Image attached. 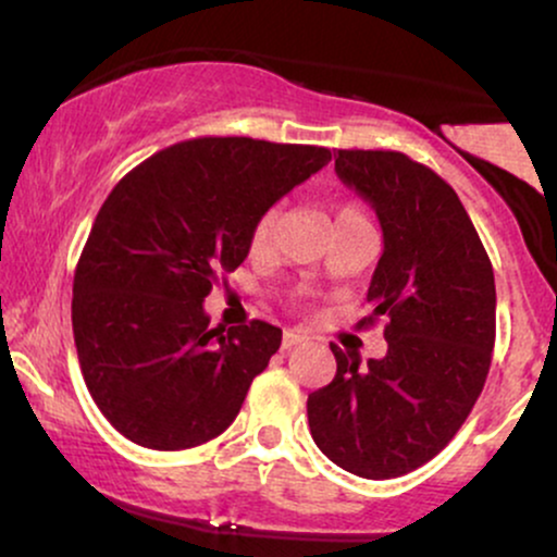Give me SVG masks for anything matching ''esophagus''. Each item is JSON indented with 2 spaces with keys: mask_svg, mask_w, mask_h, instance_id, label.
Masks as SVG:
<instances>
[{
  "mask_svg": "<svg viewBox=\"0 0 557 557\" xmlns=\"http://www.w3.org/2000/svg\"><path fill=\"white\" fill-rule=\"evenodd\" d=\"M306 337L300 335V332H293V330H285V335H283V350H290L293 345H298V343H304Z\"/></svg>",
  "mask_w": 557,
  "mask_h": 557,
  "instance_id": "1",
  "label": "esophagus"
}]
</instances>
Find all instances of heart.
<instances>
[{"label": "heart", "mask_w": 557, "mask_h": 557, "mask_svg": "<svg viewBox=\"0 0 557 557\" xmlns=\"http://www.w3.org/2000/svg\"><path fill=\"white\" fill-rule=\"evenodd\" d=\"M363 220H367V216H363L361 209L354 207V203H343V207L335 209V227L354 225V222H363ZM274 225H277V212H274V209L264 212L257 222H253L251 235H248V246H251L253 253H264L267 248L272 246Z\"/></svg>", "instance_id": "1"}]
</instances>
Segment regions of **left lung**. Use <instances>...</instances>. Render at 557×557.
Instances as JSON below:
<instances>
[{
	"label": "left lung",
	"instance_id": "8db88e82",
	"mask_svg": "<svg viewBox=\"0 0 557 557\" xmlns=\"http://www.w3.org/2000/svg\"><path fill=\"white\" fill-rule=\"evenodd\" d=\"M337 177L372 203L385 251L367 300L385 317L387 354L337 372L306 400L311 437L341 469L393 479L456 437L487 380L495 348V274L461 198L400 151L337 149Z\"/></svg>",
	"mask_w": 557,
	"mask_h": 557
}]
</instances>
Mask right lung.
Listing matches in <instances>:
<instances>
[{
	"mask_svg": "<svg viewBox=\"0 0 557 557\" xmlns=\"http://www.w3.org/2000/svg\"><path fill=\"white\" fill-rule=\"evenodd\" d=\"M330 159L324 146L194 138L101 203L75 267L73 335L88 393L131 443L185 450L238 417L283 330L209 327L201 304L248 257L253 222Z\"/></svg>",
	"mask_w": 557,
	"mask_h": 557,
	"instance_id": "right-lung-1",
	"label": "right lung"
}]
</instances>
